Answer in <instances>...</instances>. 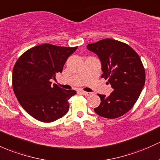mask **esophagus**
<instances>
[{"mask_svg": "<svg viewBox=\"0 0 160 160\" xmlns=\"http://www.w3.org/2000/svg\"><path fill=\"white\" fill-rule=\"evenodd\" d=\"M81 93H82V94H84V95H86V96H89L92 94V93H90V92H85V91H81Z\"/></svg>", "mask_w": 160, "mask_h": 160, "instance_id": "1", "label": "esophagus"}]
</instances>
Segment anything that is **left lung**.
Masks as SVG:
<instances>
[{
	"label": "left lung",
	"mask_w": 160,
	"mask_h": 160,
	"mask_svg": "<svg viewBox=\"0 0 160 160\" xmlns=\"http://www.w3.org/2000/svg\"><path fill=\"white\" fill-rule=\"evenodd\" d=\"M87 49L98 56L101 78L114 88L108 97L98 94L101 104L94 112L109 119L121 117L133 108L145 84V69L140 56L128 44L108 38L88 44Z\"/></svg>",
	"instance_id": "left-lung-1"
}]
</instances>
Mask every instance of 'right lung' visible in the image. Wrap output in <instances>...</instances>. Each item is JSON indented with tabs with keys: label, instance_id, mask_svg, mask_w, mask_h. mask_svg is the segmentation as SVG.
Instances as JSON below:
<instances>
[{
	"label": "right lung",
	"instance_id": "obj_1",
	"mask_svg": "<svg viewBox=\"0 0 160 160\" xmlns=\"http://www.w3.org/2000/svg\"><path fill=\"white\" fill-rule=\"evenodd\" d=\"M77 48L41 44L26 51L15 63L13 92L20 105L35 119L49 123L68 112V99L76 92L52 85L51 79L62 72L67 59Z\"/></svg>",
	"mask_w": 160,
	"mask_h": 160
}]
</instances>
